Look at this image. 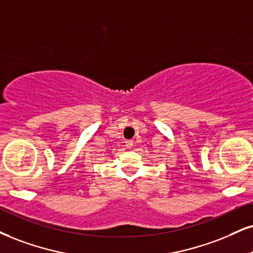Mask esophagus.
I'll list each match as a JSON object with an SVG mask.
<instances>
[{
    "label": "esophagus",
    "instance_id": "1",
    "mask_svg": "<svg viewBox=\"0 0 253 253\" xmlns=\"http://www.w3.org/2000/svg\"><path fill=\"white\" fill-rule=\"evenodd\" d=\"M126 146L127 149H132L133 148V141H126Z\"/></svg>",
    "mask_w": 253,
    "mask_h": 253
}]
</instances>
